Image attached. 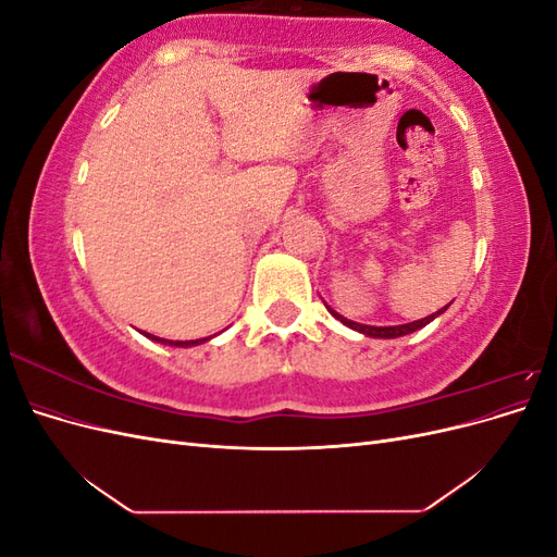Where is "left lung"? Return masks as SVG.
<instances>
[{
    "label": "left lung",
    "mask_w": 557,
    "mask_h": 557,
    "mask_svg": "<svg viewBox=\"0 0 557 557\" xmlns=\"http://www.w3.org/2000/svg\"><path fill=\"white\" fill-rule=\"evenodd\" d=\"M327 307V305H325ZM450 305H446L444 309H440L436 313H430L428 318H420V320H413V323H404V325H387V327H376V325H362V323H356V320H348V318H344L342 313H336L332 307H327V311L336 318V320H342V323L346 325V327H350V330H356V332H360V334H364V336H374V339H397V336H404V334H411V332H416V330H420V327H425L428 323H432V320L436 318V315H442L446 309H448Z\"/></svg>",
    "instance_id": "1"
}]
</instances>
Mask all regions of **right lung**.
<instances>
[{
    "label": "right lung",
    "mask_w": 557,
    "mask_h": 557,
    "mask_svg": "<svg viewBox=\"0 0 557 557\" xmlns=\"http://www.w3.org/2000/svg\"><path fill=\"white\" fill-rule=\"evenodd\" d=\"M144 336H148V339H153V342H160V344H166V346H178V348H190V346H199V344H205V342H209L211 336H205V339H193V342H170V339H160V336H153V334H148V332H141ZM215 336V334H213Z\"/></svg>",
    "instance_id": "add662e5"
}]
</instances>
